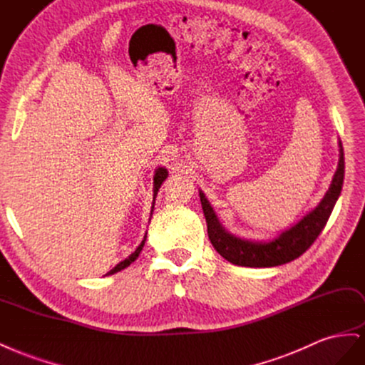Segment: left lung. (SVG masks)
<instances>
[{"label": "left lung", "instance_id": "obj_1", "mask_svg": "<svg viewBox=\"0 0 365 365\" xmlns=\"http://www.w3.org/2000/svg\"><path fill=\"white\" fill-rule=\"evenodd\" d=\"M339 153V162L334 180L320 205L307 217H303V220H300L296 226L282 232L273 241L255 242L233 237V235L222 229L205 194L200 192V202H202L207 222V237L210 242H212L214 249L226 261L241 267H276L297 259L319 238L341 194V187H343L344 180V155L341 144Z\"/></svg>", "mask_w": 365, "mask_h": 365}]
</instances>
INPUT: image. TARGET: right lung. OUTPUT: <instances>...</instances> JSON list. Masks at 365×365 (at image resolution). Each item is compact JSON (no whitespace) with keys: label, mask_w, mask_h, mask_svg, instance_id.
<instances>
[{"label":"right lung","mask_w":365,"mask_h":365,"mask_svg":"<svg viewBox=\"0 0 365 365\" xmlns=\"http://www.w3.org/2000/svg\"><path fill=\"white\" fill-rule=\"evenodd\" d=\"M167 175H168V173H167V170L165 168H158L156 170V174H155V197H156V194H158V191H159V187H160V185H162V182L167 179ZM153 210V209H151ZM144 242H145V240L139 244V247L138 249L127 257V259H124V261H121L120 264H116L110 272L108 273V274H113V273H118V272H121V269H124L125 267H128L130 265L132 262H135V259L136 257L139 256V253H140V250H143V247H144Z\"/></svg>","instance_id":"right-lung-1"}]
</instances>
